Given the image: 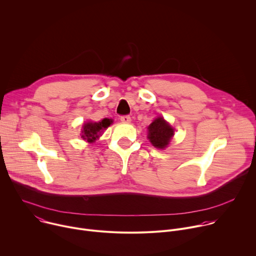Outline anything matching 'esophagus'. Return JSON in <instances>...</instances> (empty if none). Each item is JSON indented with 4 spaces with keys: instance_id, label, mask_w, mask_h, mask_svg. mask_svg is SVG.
<instances>
[{
    "instance_id": "esophagus-1",
    "label": "esophagus",
    "mask_w": 256,
    "mask_h": 256,
    "mask_svg": "<svg viewBox=\"0 0 256 256\" xmlns=\"http://www.w3.org/2000/svg\"><path fill=\"white\" fill-rule=\"evenodd\" d=\"M120 120L124 124H128V122H130V116H120Z\"/></svg>"
}]
</instances>
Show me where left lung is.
Instances as JSON below:
<instances>
[{
	"instance_id": "8db88e82",
	"label": "left lung",
	"mask_w": 256,
	"mask_h": 256,
	"mask_svg": "<svg viewBox=\"0 0 256 256\" xmlns=\"http://www.w3.org/2000/svg\"><path fill=\"white\" fill-rule=\"evenodd\" d=\"M149 130V140L156 148L164 149L167 147L174 130L171 126L166 122L162 118H156L148 128Z\"/></svg>"
}]
</instances>
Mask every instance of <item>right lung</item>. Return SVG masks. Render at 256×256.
Masks as SVG:
<instances>
[{"label": "right lung", "mask_w": 256, "mask_h": 256, "mask_svg": "<svg viewBox=\"0 0 256 256\" xmlns=\"http://www.w3.org/2000/svg\"><path fill=\"white\" fill-rule=\"evenodd\" d=\"M112 120L108 118H104L103 120L99 122H87L83 128V134L82 138L90 142H94L100 134V132L110 126Z\"/></svg>", "instance_id": "add662e5"}]
</instances>
